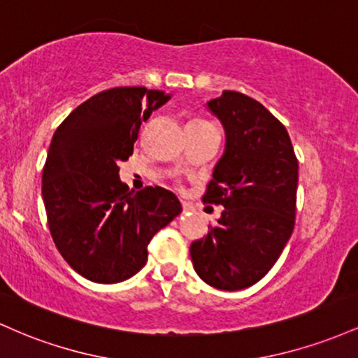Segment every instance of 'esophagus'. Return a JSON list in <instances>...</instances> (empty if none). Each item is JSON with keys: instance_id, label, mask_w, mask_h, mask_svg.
Here are the masks:
<instances>
[{"instance_id": "obj_1", "label": "esophagus", "mask_w": 358, "mask_h": 358, "mask_svg": "<svg viewBox=\"0 0 358 358\" xmlns=\"http://www.w3.org/2000/svg\"><path fill=\"white\" fill-rule=\"evenodd\" d=\"M182 207H183V213H185V212H190V210H192V208H193V207H192V205H190V203H188V202H182Z\"/></svg>"}]
</instances>
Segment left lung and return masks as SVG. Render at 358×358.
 Returning <instances> with one entry per match:
<instances>
[{
    "mask_svg": "<svg viewBox=\"0 0 358 358\" xmlns=\"http://www.w3.org/2000/svg\"><path fill=\"white\" fill-rule=\"evenodd\" d=\"M225 129V151L203 195L224 207L190 256L200 279L237 291L261 281L294 229L298 159L286 127L261 102L224 90L207 102Z\"/></svg>",
    "mask_w": 358,
    "mask_h": 358,
    "instance_id": "8db88e82",
    "label": "left lung"
}]
</instances>
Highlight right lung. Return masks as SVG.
<instances>
[{
  "label": "right lung",
  "mask_w": 358,
  "mask_h": 358,
  "mask_svg": "<svg viewBox=\"0 0 358 358\" xmlns=\"http://www.w3.org/2000/svg\"><path fill=\"white\" fill-rule=\"evenodd\" d=\"M168 99L146 87L102 90L53 134L42 176L48 229L62 257L89 281L113 285L134 276L155 234L182 212L166 188L133 192L119 180L139 127Z\"/></svg>",
  "instance_id": "1"
}]
</instances>
